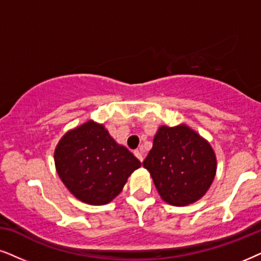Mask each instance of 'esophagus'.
Listing matches in <instances>:
<instances>
[{
  "label": "esophagus",
  "mask_w": 261,
  "mask_h": 261,
  "mask_svg": "<svg viewBox=\"0 0 261 261\" xmlns=\"http://www.w3.org/2000/svg\"><path fill=\"white\" fill-rule=\"evenodd\" d=\"M135 155H136V158H137L138 160L141 161V163H142V161H143V154H142L141 150H136V151H135Z\"/></svg>",
  "instance_id": "1"
}]
</instances>
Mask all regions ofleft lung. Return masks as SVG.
<instances>
[{
    "mask_svg": "<svg viewBox=\"0 0 261 261\" xmlns=\"http://www.w3.org/2000/svg\"><path fill=\"white\" fill-rule=\"evenodd\" d=\"M143 167L149 171L165 202L186 206L210 189L217 158L208 142L186 124L160 126Z\"/></svg>",
    "mask_w": 261,
    "mask_h": 261,
    "instance_id": "8db88e82",
    "label": "left lung"
}]
</instances>
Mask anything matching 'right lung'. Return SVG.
Masks as SVG:
<instances>
[{
    "mask_svg": "<svg viewBox=\"0 0 261 261\" xmlns=\"http://www.w3.org/2000/svg\"><path fill=\"white\" fill-rule=\"evenodd\" d=\"M58 174L78 200L106 204L120 194L140 160L113 140L102 124L89 120L66 133L54 151Z\"/></svg>",
    "mask_w": 261,
    "mask_h": 261,
    "instance_id": "right-lung-1",
    "label": "right lung"
}]
</instances>
